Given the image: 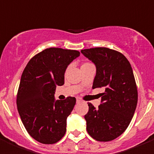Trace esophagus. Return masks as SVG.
<instances>
[{
    "label": "esophagus",
    "mask_w": 154,
    "mask_h": 154,
    "mask_svg": "<svg viewBox=\"0 0 154 154\" xmlns=\"http://www.w3.org/2000/svg\"><path fill=\"white\" fill-rule=\"evenodd\" d=\"M76 101H77V103H81V102H82V99L79 97H77L76 98Z\"/></svg>",
    "instance_id": "34e87169"
}]
</instances>
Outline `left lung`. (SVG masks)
<instances>
[{
    "instance_id": "left-lung-1",
    "label": "left lung",
    "mask_w": 154,
    "mask_h": 154,
    "mask_svg": "<svg viewBox=\"0 0 154 154\" xmlns=\"http://www.w3.org/2000/svg\"><path fill=\"white\" fill-rule=\"evenodd\" d=\"M81 52L96 67L92 89L103 88L99 108L89 103L85 115L88 133L97 141L115 140L130 125L138 100L135 78L130 62L108 48H94Z\"/></svg>"
}]
</instances>
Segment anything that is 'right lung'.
<instances>
[{
  "label": "right lung",
  "instance_id": "add662e5",
  "mask_svg": "<svg viewBox=\"0 0 154 154\" xmlns=\"http://www.w3.org/2000/svg\"><path fill=\"white\" fill-rule=\"evenodd\" d=\"M76 50L49 48L35 55L24 69L17 94V107L32 138L44 144L59 141L66 132V119L76 99L55 100L57 85L65 83L68 65L79 56Z\"/></svg>",
  "mask_w": 154,
  "mask_h": 154
}]
</instances>
